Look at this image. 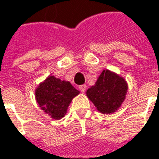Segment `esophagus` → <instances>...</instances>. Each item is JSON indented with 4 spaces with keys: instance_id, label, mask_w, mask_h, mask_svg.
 Masks as SVG:
<instances>
[{
    "instance_id": "obj_1",
    "label": "esophagus",
    "mask_w": 159,
    "mask_h": 159,
    "mask_svg": "<svg viewBox=\"0 0 159 159\" xmlns=\"http://www.w3.org/2000/svg\"><path fill=\"white\" fill-rule=\"evenodd\" d=\"M86 88H87V86L86 85H80L79 87V89H80V92H82V93H84L86 91Z\"/></svg>"
}]
</instances>
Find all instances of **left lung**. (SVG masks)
I'll list each match as a JSON object with an SVG mask.
<instances>
[{"label":"left lung","instance_id":"1","mask_svg":"<svg viewBox=\"0 0 159 159\" xmlns=\"http://www.w3.org/2000/svg\"><path fill=\"white\" fill-rule=\"evenodd\" d=\"M128 83L116 72L108 70H102L95 85L91 86L86 95L102 114L116 112L126 98Z\"/></svg>","mask_w":159,"mask_h":159}]
</instances>
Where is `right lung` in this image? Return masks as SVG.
<instances>
[{
    "label": "right lung",
    "mask_w": 159,
    "mask_h": 159,
    "mask_svg": "<svg viewBox=\"0 0 159 159\" xmlns=\"http://www.w3.org/2000/svg\"><path fill=\"white\" fill-rule=\"evenodd\" d=\"M79 94L80 91L70 81L51 75L36 88L35 99L46 114L58 120L66 115L71 100Z\"/></svg>",
    "instance_id": "obj_1"
}]
</instances>
